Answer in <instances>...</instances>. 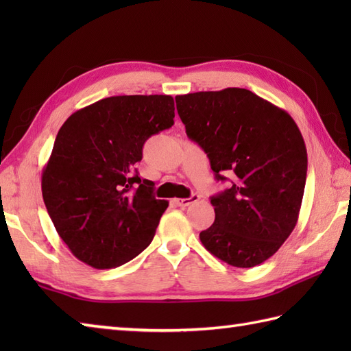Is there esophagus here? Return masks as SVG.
<instances>
[{
    "mask_svg": "<svg viewBox=\"0 0 351 351\" xmlns=\"http://www.w3.org/2000/svg\"><path fill=\"white\" fill-rule=\"evenodd\" d=\"M196 200H199V196H197V195H193L191 197H185V199H173V204H175L176 206L185 208V206H189L190 204L196 202Z\"/></svg>",
    "mask_w": 351,
    "mask_h": 351,
    "instance_id": "34e87169",
    "label": "esophagus"
}]
</instances>
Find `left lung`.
Segmentation results:
<instances>
[{
  "mask_svg": "<svg viewBox=\"0 0 351 351\" xmlns=\"http://www.w3.org/2000/svg\"><path fill=\"white\" fill-rule=\"evenodd\" d=\"M189 138L204 149L217 181L229 189L211 197L213 225L200 241L232 267L263 264L295 228L306 184L308 154L285 110L247 88L176 96Z\"/></svg>",
  "mask_w": 351,
  "mask_h": 351,
  "instance_id": "1",
  "label": "left lung"
}]
</instances>
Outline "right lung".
Masks as SVG:
<instances>
[{"instance_id": "right-lung-1", "label": "right lung", "mask_w": 351, "mask_h": 351, "mask_svg": "<svg viewBox=\"0 0 351 351\" xmlns=\"http://www.w3.org/2000/svg\"><path fill=\"white\" fill-rule=\"evenodd\" d=\"M173 117L169 95L111 96L75 111L58 131L42 196L57 234L84 264L114 268L151 244L169 202L152 196L136 164L145 141Z\"/></svg>"}]
</instances>
